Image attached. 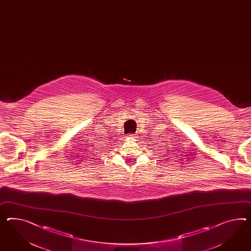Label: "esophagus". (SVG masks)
Wrapping results in <instances>:
<instances>
[{
  "mask_svg": "<svg viewBox=\"0 0 251 251\" xmlns=\"http://www.w3.org/2000/svg\"><path fill=\"white\" fill-rule=\"evenodd\" d=\"M126 137H128L129 139H132V138H134V135H129Z\"/></svg>",
  "mask_w": 251,
  "mask_h": 251,
  "instance_id": "obj_1",
  "label": "esophagus"
}]
</instances>
